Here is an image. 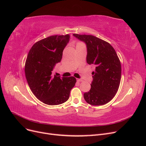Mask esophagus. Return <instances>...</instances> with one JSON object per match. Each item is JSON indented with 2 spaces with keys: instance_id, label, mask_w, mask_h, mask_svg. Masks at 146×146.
<instances>
[{
  "instance_id": "obj_1",
  "label": "esophagus",
  "mask_w": 146,
  "mask_h": 146,
  "mask_svg": "<svg viewBox=\"0 0 146 146\" xmlns=\"http://www.w3.org/2000/svg\"><path fill=\"white\" fill-rule=\"evenodd\" d=\"M82 81H83L82 79H80V78H77V82H82Z\"/></svg>"
}]
</instances>
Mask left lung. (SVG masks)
Returning a JSON list of instances; mask_svg holds the SVG:
<instances>
[{
	"label": "left lung",
	"mask_w": 146,
	"mask_h": 146,
	"mask_svg": "<svg viewBox=\"0 0 146 146\" xmlns=\"http://www.w3.org/2000/svg\"><path fill=\"white\" fill-rule=\"evenodd\" d=\"M73 36L85 43L87 63L96 67L91 89L84 93V99L92 105L107 104L116 95L121 82V65L115 50L108 42L92 35Z\"/></svg>",
	"instance_id": "obj_1"
}]
</instances>
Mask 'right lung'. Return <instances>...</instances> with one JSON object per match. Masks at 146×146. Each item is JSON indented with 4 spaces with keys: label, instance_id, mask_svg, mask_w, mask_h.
<instances>
[{
    "label": "right lung",
    "instance_id": "obj_1",
    "mask_svg": "<svg viewBox=\"0 0 146 146\" xmlns=\"http://www.w3.org/2000/svg\"><path fill=\"white\" fill-rule=\"evenodd\" d=\"M69 39V35L47 37L34 44L28 54L25 64L26 79L33 94L45 104L65 102L76 83L74 77L61 78L52 74L56 64L61 61Z\"/></svg>",
    "mask_w": 146,
    "mask_h": 146
}]
</instances>
